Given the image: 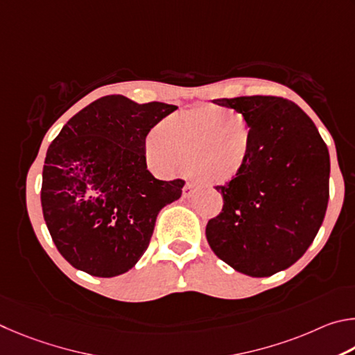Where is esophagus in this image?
Returning a JSON list of instances; mask_svg holds the SVG:
<instances>
[{
  "label": "esophagus",
  "instance_id": "obj_1",
  "mask_svg": "<svg viewBox=\"0 0 355 355\" xmlns=\"http://www.w3.org/2000/svg\"><path fill=\"white\" fill-rule=\"evenodd\" d=\"M193 190H195V185L187 182V184L184 185V189H182V196L184 198H190L191 195H193Z\"/></svg>",
  "mask_w": 355,
  "mask_h": 355
}]
</instances>
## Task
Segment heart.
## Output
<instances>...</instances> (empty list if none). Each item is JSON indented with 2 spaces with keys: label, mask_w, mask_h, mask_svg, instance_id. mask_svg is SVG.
Wrapping results in <instances>:
<instances>
[{
  "label": "heart",
  "mask_w": 355,
  "mask_h": 355,
  "mask_svg": "<svg viewBox=\"0 0 355 355\" xmlns=\"http://www.w3.org/2000/svg\"><path fill=\"white\" fill-rule=\"evenodd\" d=\"M221 114L227 116L219 120ZM252 145L243 116L216 107H200L168 116L146 143L148 159L173 174L187 164L202 184H223L243 170Z\"/></svg>",
  "instance_id": "b5f03b06"
}]
</instances>
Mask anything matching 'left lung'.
Instances as JSON below:
<instances>
[{
	"label": "left lung",
	"mask_w": 355,
	"mask_h": 355,
	"mask_svg": "<svg viewBox=\"0 0 355 355\" xmlns=\"http://www.w3.org/2000/svg\"><path fill=\"white\" fill-rule=\"evenodd\" d=\"M250 123L252 145L237 176L215 187L223 210L206 226L212 251L235 271L268 277L312 245L329 201L331 159L315 123L276 96L214 99Z\"/></svg>",
	"instance_id": "left-lung-1"
}]
</instances>
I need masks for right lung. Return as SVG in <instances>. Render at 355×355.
Segmentation results:
<instances>
[{"instance_id": "obj_1", "label": "right lung", "mask_w": 355, "mask_h": 355, "mask_svg": "<svg viewBox=\"0 0 355 355\" xmlns=\"http://www.w3.org/2000/svg\"><path fill=\"white\" fill-rule=\"evenodd\" d=\"M178 107L103 96L79 110L49 145L42 209L68 263L96 277L129 271L146 251L155 220L182 195L184 181H159L145 139Z\"/></svg>"}]
</instances>
